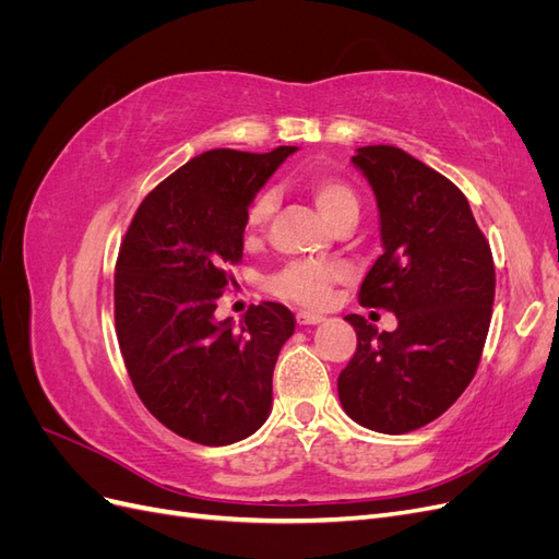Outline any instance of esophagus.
I'll return each instance as SVG.
<instances>
[{
    "mask_svg": "<svg viewBox=\"0 0 559 559\" xmlns=\"http://www.w3.org/2000/svg\"><path fill=\"white\" fill-rule=\"evenodd\" d=\"M296 319H298V324H302V326H314V324H319V321H324V314L312 312V310H300L296 314Z\"/></svg>",
    "mask_w": 559,
    "mask_h": 559,
    "instance_id": "esophagus-1",
    "label": "esophagus"
}]
</instances>
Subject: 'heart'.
Returning a JSON list of instances; mask_svg holds the SVG:
<instances>
[{"label":"heart","instance_id":"b5f03b06","mask_svg":"<svg viewBox=\"0 0 559 559\" xmlns=\"http://www.w3.org/2000/svg\"><path fill=\"white\" fill-rule=\"evenodd\" d=\"M308 191L314 200L319 212L324 214L326 222L333 226L337 218L347 212H359V200L352 186L343 179L331 175H312L308 179ZM275 210V191H261L253 195L247 207V228L257 230L265 226ZM347 280V267L343 263H314V261H298L286 265L282 273L270 280V292L280 298L300 302V306L319 308L324 306L331 296V289Z\"/></svg>","mask_w":559,"mask_h":559}]
</instances>
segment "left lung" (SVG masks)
<instances>
[{
    "label": "left lung",
    "mask_w": 559,
    "mask_h": 559,
    "mask_svg": "<svg viewBox=\"0 0 559 559\" xmlns=\"http://www.w3.org/2000/svg\"><path fill=\"white\" fill-rule=\"evenodd\" d=\"M352 163L373 186L384 247L359 302L394 312L399 326L345 317L357 352L337 396L357 425L408 433L441 417L476 376L495 302L492 249L466 195L403 148L361 146Z\"/></svg>",
    "instance_id": "left-lung-1"
}]
</instances>
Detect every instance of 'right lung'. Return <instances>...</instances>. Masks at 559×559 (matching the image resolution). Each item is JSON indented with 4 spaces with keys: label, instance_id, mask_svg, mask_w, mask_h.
<instances>
[{
    "label": "right lung",
    "instance_id": "1",
    "mask_svg": "<svg viewBox=\"0 0 559 559\" xmlns=\"http://www.w3.org/2000/svg\"><path fill=\"white\" fill-rule=\"evenodd\" d=\"M294 151L191 158L142 200L118 249L114 317L134 392L160 425L200 445L242 441L273 405L292 310L263 300L240 329L214 310L242 261L249 202Z\"/></svg>",
    "mask_w": 559,
    "mask_h": 559
}]
</instances>
